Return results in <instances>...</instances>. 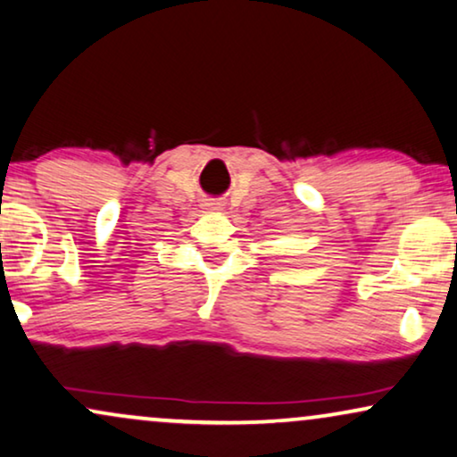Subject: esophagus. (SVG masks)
Listing matches in <instances>:
<instances>
[{"mask_svg":"<svg viewBox=\"0 0 457 457\" xmlns=\"http://www.w3.org/2000/svg\"><path fill=\"white\" fill-rule=\"evenodd\" d=\"M206 206H209V211H221V204H217V203H209Z\"/></svg>","mask_w":457,"mask_h":457,"instance_id":"esophagus-1","label":"esophagus"}]
</instances>
